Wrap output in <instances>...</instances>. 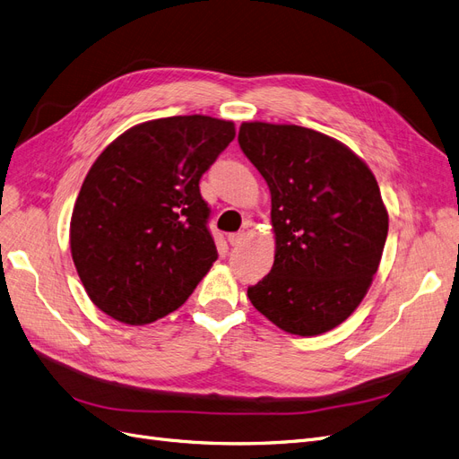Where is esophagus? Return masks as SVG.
<instances>
[{"mask_svg":"<svg viewBox=\"0 0 459 459\" xmlns=\"http://www.w3.org/2000/svg\"><path fill=\"white\" fill-rule=\"evenodd\" d=\"M244 242H246V232L229 234V244H230V246H242Z\"/></svg>","mask_w":459,"mask_h":459,"instance_id":"esophagus-1","label":"esophagus"}]
</instances>
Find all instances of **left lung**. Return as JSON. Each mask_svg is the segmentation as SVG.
<instances>
[{
  "instance_id": "1",
  "label": "left lung",
  "mask_w": 459,
  "mask_h": 459,
  "mask_svg": "<svg viewBox=\"0 0 459 459\" xmlns=\"http://www.w3.org/2000/svg\"><path fill=\"white\" fill-rule=\"evenodd\" d=\"M238 143L264 178L276 238L273 270L247 290L290 334H324L365 299L387 236V210L370 168L327 134L242 123Z\"/></svg>"
}]
</instances>
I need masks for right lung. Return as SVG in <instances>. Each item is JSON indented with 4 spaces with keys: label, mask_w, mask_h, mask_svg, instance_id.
I'll use <instances>...</instances> for the list:
<instances>
[{
    "label": "right lung",
    "mask_w": 459,
    "mask_h": 459,
    "mask_svg": "<svg viewBox=\"0 0 459 459\" xmlns=\"http://www.w3.org/2000/svg\"><path fill=\"white\" fill-rule=\"evenodd\" d=\"M236 135L208 115L166 117L118 135L75 200L70 247L89 299L126 325L178 310L217 249L198 181Z\"/></svg>",
    "instance_id": "1"
}]
</instances>
